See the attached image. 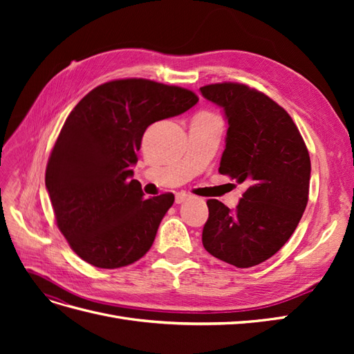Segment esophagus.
Wrapping results in <instances>:
<instances>
[{"instance_id":"obj_1","label":"esophagus","mask_w":354,"mask_h":354,"mask_svg":"<svg viewBox=\"0 0 354 354\" xmlns=\"http://www.w3.org/2000/svg\"><path fill=\"white\" fill-rule=\"evenodd\" d=\"M189 198H190V196H189L187 194H177V195H176V203H183V202H186Z\"/></svg>"}]
</instances>
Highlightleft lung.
I'll return each mask as SVG.
<instances>
[{
  "label": "left lung",
  "mask_w": 354,
  "mask_h": 354,
  "mask_svg": "<svg viewBox=\"0 0 354 354\" xmlns=\"http://www.w3.org/2000/svg\"><path fill=\"white\" fill-rule=\"evenodd\" d=\"M199 91L220 106L229 124L220 174L246 186L234 211L217 199L207 202L202 243L216 259L246 269L279 251L301 220L312 169L308 151L292 118L266 94L234 82Z\"/></svg>",
  "instance_id": "8db88e82"
}]
</instances>
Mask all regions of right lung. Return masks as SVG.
<instances>
[{
    "mask_svg": "<svg viewBox=\"0 0 354 354\" xmlns=\"http://www.w3.org/2000/svg\"><path fill=\"white\" fill-rule=\"evenodd\" d=\"M198 100L176 85L116 80L91 90L69 113L48 159L46 187L57 227L84 261L118 269L151 250L174 195L143 198L131 167L146 128Z\"/></svg>",
    "mask_w": 354,
    "mask_h": 354,
    "instance_id": "1",
    "label": "right lung"
}]
</instances>
